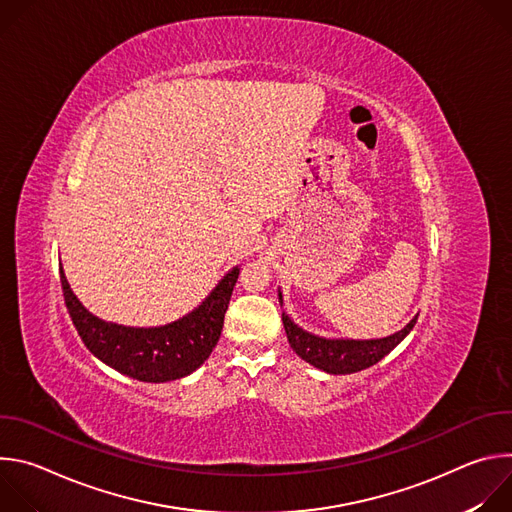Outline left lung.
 <instances>
[{"label": "left lung", "instance_id": "obj_1", "mask_svg": "<svg viewBox=\"0 0 512 512\" xmlns=\"http://www.w3.org/2000/svg\"><path fill=\"white\" fill-rule=\"evenodd\" d=\"M279 304L283 306L281 289L277 291ZM283 328L294 352L310 362L312 367L328 373V375H350L362 369H369L385 358L415 326L417 316L399 332L385 338L371 340H352V338H324L300 328L285 312L281 314Z\"/></svg>", "mask_w": 512, "mask_h": 512}]
</instances>
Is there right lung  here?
<instances>
[{"mask_svg": "<svg viewBox=\"0 0 512 512\" xmlns=\"http://www.w3.org/2000/svg\"><path fill=\"white\" fill-rule=\"evenodd\" d=\"M237 277L239 265L216 283L198 308L176 322L133 328L93 316L72 294L60 267L64 304L85 346L107 367L143 383H166L188 377L210 356L221 338Z\"/></svg>", "mask_w": 512, "mask_h": 512, "instance_id": "obj_1", "label": "right lung"}]
</instances>
